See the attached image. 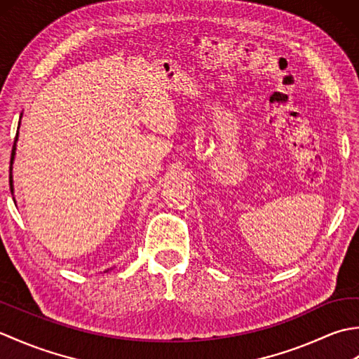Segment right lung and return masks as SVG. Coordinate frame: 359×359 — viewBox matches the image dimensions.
<instances>
[{
  "label": "right lung",
  "instance_id": "1",
  "mask_svg": "<svg viewBox=\"0 0 359 359\" xmlns=\"http://www.w3.org/2000/svg\"><path fill=\"white\" fill-rule=\"evenodd\" d=\"M21 116H22V114H21ZM20 120H21V117H20ZM18 129H20V123H18ZM17 142H18V133H17V137H15V140H13L12 157H11V174H9V184H11V193H12V196H13V175H12V168H13L15 152H17ZM13 202H15V199H13ZM109 270H112V269H108V270H106V271H109Z\"/></svg>",
  "mask_w": 359,
  "mask_h": 359
}]
</instances>
